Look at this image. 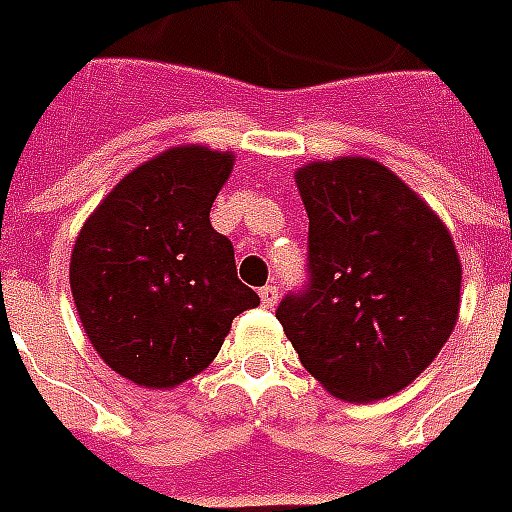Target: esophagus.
<instances>
[{
	"label": "esophagus",
	"mask_w": 512,
	"mask_h": 512,
	"mask_svg": "<svg viewBox=\"0 0 512 512\" xmlns=\"http://www.w3.org/2000/svg\"><path fill=\"white\" fill-rule=\"evenodd\" d=\"M259 297L264 307H275L278 305V286H264L259 291Z\"/></svg>",
	"instance_id": "esophagus-1"
}]
</instances>
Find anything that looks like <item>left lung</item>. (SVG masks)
<instances>
[{"label":"left lung","mask_w":512,"mask_h":512,"mask_svg":"<svg viewBox=\"0 0 512 512\" xmlns=\"http://www.w3.org/2000/svg\"><path fill=\"white\" fill-rule=\"evenodd\" d=\"M294 178L310 218L307 286L275 315L332 397H391L432 364L459 318L451 232L375 159L313 161Z\"/></svg>","instance_id":"obj_1"}]
</instances>
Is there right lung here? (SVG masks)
<instances>
[{
    "label": "right lung",
    "instance_id": "add662e5",
    "mask_svg": "<svg viewBox=\"0 0 512 512\" xmlns=\"http://www.w3.org/2000/svg\"><path fill=\"white\" fill-rule=\"evenodd\" d=\"M234 156L180 145L132 169L80 229L69 286L80 324L110 370L172 388L218 356L232 321L259 305L240 283L210 207Z\"/></svg>",
    "mask_w": 512,
    "mask_h": 512
}]
</instances>
